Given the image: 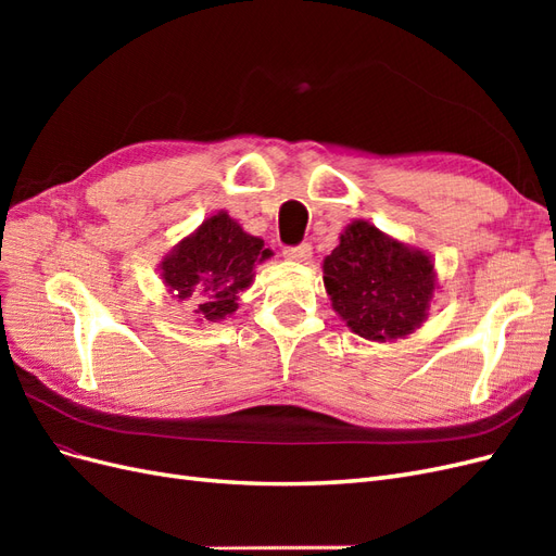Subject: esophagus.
<instances>
[{
	"label": "esophagus",
	"instance_id": "34e87169",
	"mask_svg": "<svg viewBox=\"0 0 556 556\" xmlns=\"http://www.w3.org/2000/svg\"><path fill=\"white\" fill-rule=\"evenodd\" d=\"M285 257L292 262H308L313 257V248H311V243H299L294 248L285 250Z\"/></svg>",
	"mask_w": 556,
	"mask_h": 556
}]
</instances>
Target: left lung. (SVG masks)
Listing matches in <instances>:
<instances>
[{
    "label": "left lung",
    "instance_id": "obj_1",
    "mask_svg": "<svg viewBox=\"0 0 556 556\" xmlns=\"http://www.w3.org/2000/svg\"><path fill=\"white\" fill-rule=\"evenodd\" d=\"M333 311L366 341H396L422 327L439 290L431 255L352 220L323 262Z\"/></svg>",
    "mask_w": 556,
    "mask_h": 556
}]
</instances>
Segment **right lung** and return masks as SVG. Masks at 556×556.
<instances>
[{"mask_svg": "<svg viewBox=\"0 0 556 556\" xmlns=\"http://www.w3.org/2000/svg\"><path fill=\"white\" fill-rule=\"evenodd\" d=\"M271 255L260 237L220 211L164 255L160 276L174 299L192 301L199 323H220L239 308V294L250 288L255 266Z\"/></svg>", "mask_w": 556, "mask_h": 556, "instance_id": "obj_1", "label": "right lung"}]
</instances>
